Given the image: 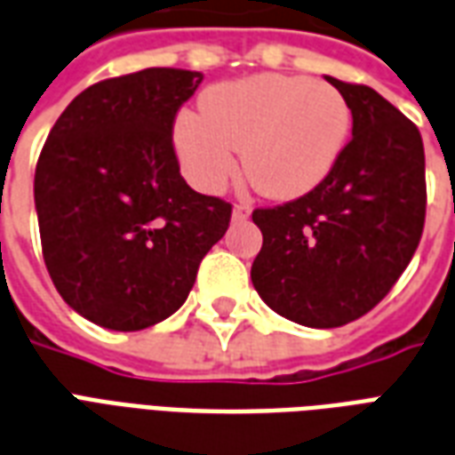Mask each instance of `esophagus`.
Returning <instances> with one entry per match:
<instances>
[{
    "mask_svg": "<svg viewBox=\"0 0 455 455\" xmlns=\"http://www.w3.org/2000/svg\"><path fill=\"white\" fill-rule=\"evenodd\" d=\"M250 215H251V204L240 201V204H235V208H232V218H235V220H247Z\"/></svg>",
    "mask_w": 455,
    "mask_h": 455,
    "instance_id": "obj_1",
    "label": "esophagus"
}]
</instances>
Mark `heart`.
I'll return each instance as SVG.
<instances>
[{"label": "heart", "mask_w": 455, "mask_h": 455, "mask_svg": "<svg viewBox=\"0 0 455 455\" xmlns=\"http://www.w3.org/2000/svg\"><path fill=\"white\" fill-rule=\"evenodd\" d=\"M349 128V106L332 84L259 75L208 89L201 116L177 121L174 145L201 191H223L240 172L235 152H242L259 194L296 198L330 174Z\"/></svg>", "instance_id": "heart-1"}]
</instances>
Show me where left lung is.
I'll return each instance as SVG.
<instances>
[{"mask_svg": "<svg viewBox=\"0 0 455 455\" xmlns=\"http://www.w3.org/2000/svg\"><path fill=\"white\" fill-rule=\"evenodd\" d=\"M351 111V140L305 196L257 208L251 264L261 300L305 327H341L373 310L403 276L427 213L422 135L376 89L327 77Z\"/></svg>", "mask_w": 455, "mask_h": 455, "instance_id": "left-lung-1", "label": "left lung"}]
</instances>
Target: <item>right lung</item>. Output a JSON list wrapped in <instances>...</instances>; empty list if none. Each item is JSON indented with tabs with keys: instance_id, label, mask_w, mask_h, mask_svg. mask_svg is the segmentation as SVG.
<instances>
[{
	"instance_id": "obj_1",
	"label": "right lung",
	"mask_w": 455,
	"mask_h": 455,
	"mask_svg": "<svg viewBox=\"0 0 455 455\" xmlns=\"http://www.w3.org/2000/svg\"><path fill=\"white\" fill-rule=\"evenodd\" d=\"M201 72L148 68L96 82L62 111L36 164L43 259L62 300L138 332L174 315L232 205L188 187L174 121Z\"/></svg>"
}]
</instances>
